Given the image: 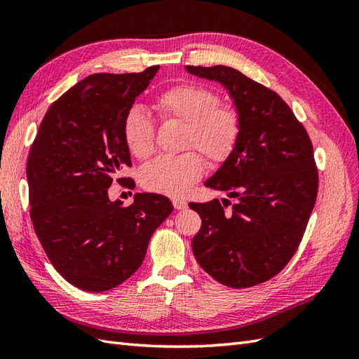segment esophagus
Returning <instances> with one entry per match:
<instances>
[{"label":"esophagus","mask_w":359,"mask_h":359,"mask_svg":"<svg viewBox=\"0 0 359 359\" xmlns=\"http://www.w3.org/2000/svg\"><path fill=\"white\" fill-rule=\"evenodd\" d=\"M172 205L175 210H185L187 208V201L184 199H172Z\"/></svg>","instance_id":"1"}]
</instances>
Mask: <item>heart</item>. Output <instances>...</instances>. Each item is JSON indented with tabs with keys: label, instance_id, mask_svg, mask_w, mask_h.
<instances>
[{
	"label": "heart",
	"instance_id": "b5f03b06",
	"mask_svg": "<svg viewBox=\"0 0 359 359\" xmlns=\"http://www.w3.org/2000/svg\"><path fill=\"white\" fill-rule=\"evenodd\" d=\"M220 97L208 88L180 83L162 90L154 106L163 121L184 125L182 148H196L212 165L233 154L241 139L242 121L233 106L219 104ZM123 135L129 151L137 158H148L154 152V121L140 108H131L123 120ZM205 160L194 151L175 157H158L140 172L148 191L182 196L202 177Z\"/></svg>",
	"mask_w": 359,
	"mask_h": 359
}]
</instances>
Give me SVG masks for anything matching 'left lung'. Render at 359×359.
<instances>
[{"label":"left lung","mask_w":359,"mask_h":359,"mask_svg":"<svg viewBox=\"0 0 359 359\" xmlns=\"http://www.w3.org/2000/svg\"><path fill=\"white\" fill-rule=\"evenodd\" d=\"M185 69L220 83L242 121L238 147L205 182L226 199L189 203L202 219L191 243L194 257L226 287L262 284L293 257L315 207L318 170L310 137L276 93L238 69ZM228 198L235 203L225 212Z\"/></svg>","instance_id":"1"}]
</instances>
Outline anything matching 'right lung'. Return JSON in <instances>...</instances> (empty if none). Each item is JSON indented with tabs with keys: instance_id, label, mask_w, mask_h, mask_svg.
Here are the masks:
<instances>
[{
	"instance_id": "right-lung-1",
	"label": "right lung",
	"mask_w": 359,
	"mask_h": 359,
	"mask_svg": "<svg viewBox=\"0 0 359 359\" xmlns=\"http://www.w3.org/2000/svg\"><path fill=\"white\" fill-rule=\"evenodd\" d=\"M157 71L79 81L50 104L29 152L35 233L55 270L85 292H106L131 278L172 211L171 201L156 193H137L129 207L108 196L114 175L131 166L125 116Z\"/></svg>"
}]
</instances>
